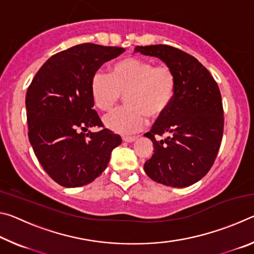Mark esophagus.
<instances>
[{
  "instance_id": "34e87169",
  "label": "esophagus",
  "mask_w": 254,
  "mask_h": 254,
  "mask_svg": "<svg viewBox=\"0 0 254 254\" xmlns=\"http://www.w3.org/2000/svg\"><path fill=\"white\" fill-rule=\"evenodd\" d=\"M122 140L124 141V142L131 143V142H134V141L136 140V136H123Z\"/></svg>"
}]
</instances>
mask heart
I'll return each mask as SVG.
<instances>
[{"instance_id": "heart-1", "label": "heart", "mask_w": 254, "mask_h": 254, "mask_svg": "<svg viewBox=\"0 0 254 254\" xmlns=\"http://www.w3.org/2000/svg\"><path fill=\"white\" fill-rule=\"evenodd\" d=\"M176 76L168 65H154L152 60L127 57L113 64L110 74L97 71L91 81L93 101L98 109L109 111L124 95L126 106L103 118L112 131L132 133L147 122L159 121L173 103Z\"/></svg>"}]
</instances>
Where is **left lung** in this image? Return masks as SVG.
<instances>
[{
  "instance_id": "left-lung-1",
  "label": "left lung",
  "mask_w": 254,
  "mask_h": 254,
  "mask_svg": "<svg viewBox=\"0 0 254 254\" xmlns=\"http://www.w3.org/2000/svg\"><path fill=\"white\" fill-rule=\"evenodd\" d=\"M134 51L161 59L176 76L169 110L144 134L154 149L144 163L145 174L166 186H190L208 173L220 150L224 130L220 88L198 60L175 47L136 46Z\"/></svg>"
}]
</instances>
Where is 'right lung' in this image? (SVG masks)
Returning <instances> with one entry per match:
<instances>
[{
    "mask_svg": "<svg viewBox=\"0 0 254 254\" xmlns=\"http://www.w3.org/2000/svg\"><path fill=\"white\" fill-rule=\"evenodd\" d=\"M126 50L81 44L47 60L30 84L25 107L29 140L42 168L67 188L85 186L106 169L112 150L122 139L103 127L91 81L103 64Z\"/></svg>",
    "mask_w": 254,
    "mask_h": 254,
    "instance_id": "1",
    "label": "right lung"
}]
</instances>
